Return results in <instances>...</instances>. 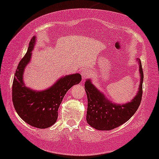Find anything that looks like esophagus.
Returning <instances> with one entry per match:
<instances>
[{"instance_id":"esophagus-1","label":"esophagus","mask_w":159,"mask_h":159,"mask_svg":"<svg viewBox=\"0 0 159 159\" xmlns=\"http://www.w3.org/2000/svg\"><path fill=\"white\" fill-rule=\"evenodd\" d=\"M91 74H92L91 70L88 69V68H87V69H84L82 71V76L83 77L84 79H85V78L89 77L90 75H91Z\"/></svg>"}]
</instances>
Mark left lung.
Masks as SVG:
<instances>
[{
	"label": "left lung",
	"mask_w": 159,
	"mask_h": 159,
	"mask_svg": "<svg viewBox=\"0 0 159 159\" xmlns=\"http://www.w3.org/2000/svg\"><path fill=\"white\" fill-rule=\"evenodd\" d=\"M137 61L140 84L137 94L130 102L121 104L113 103L92 84L91 80H86L84 87L88 100L87 121L92 127L102 131L111 130L127 121L137 111L142 97L143 80L141 60L138 59Z\"/></svg>",
	"instance_id": "1"
}]
</instances>
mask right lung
<instances>
[{"mask_svg":"<svg viewBox=\"0 0 159 159\" xmlns=\"http://www.w3.org/2000/svg\"><path fill=\"white\" fill-rule=\"evenodd\" d=\"M36 37L33 36L29 43L26 54L17 67L12 88V99L15 109L19 116L34 127L48 128L57 121L62 99L72 86L79 84L82 76L79 73L63 76L48 89L35 91L27 87L23 81L25 68L31 60Z\"/></svg>","mask_w":159,"mask_h":159,"instance_id":"right-lung-1","label":"right lung"}]
</instances>
